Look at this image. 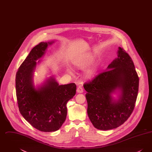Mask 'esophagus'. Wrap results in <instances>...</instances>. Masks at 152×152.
Wrapping results in <instances>:
<instances>
[{
    "instance_id": "obj_1",
    "label": "esophagus",
    "mask_w": 152,
    "mask_h": 152,
    "mask_svg": "<svg viewBox=\"0 0 152 152\" xmlns=\"http://www.w3.org/2000/svg\"><path fill=\"white\" fill-rule=\"evenodd\" d=\"M83 91H84L83 89L81 87H79L77 88V92L78 94H81V93L83 92Z\"/></svg>"
}]
</instances>
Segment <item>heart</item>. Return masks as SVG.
Masks as SVG:
<instances>
[{"mask_svg": "<svg viewBox=\"0 0 152 152\" xmlns=\"http://www.w3.org/2000/svg\"><path fill=\"white\" fill-rule=\"evenodd\" d=\"M92 58L90 56H88L86 58H83L82 59L75 61L74 62L73 64L76 68H77L78 69H83L87 68L88 66L90 65L92 63ZM68 72L70 73L71 74H72V72L71 71V69H68ZM94 71H95V69L94 67H91V68L88 69L86 72V76L88 77L92 76L94 75Z\"/></svg>", "mask_w": 152, "mask_h": 152, "instance_id": "heart-1", "label": "heart"}]
</instances>
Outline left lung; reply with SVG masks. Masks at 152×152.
Here are the masks:
<instances>
[{
  "mask_svg": "<svg viewBox=\"0 0 152 152\" xmlns=\"http://www.w3.org/2000/svg\"><path fill=\"white\" fill-rule=\"evenodd\" d=\"M118 58L107 69L84 88L88 103V115L96 129L107 130L115 129L125 123L134 108L137 97L139 78L134 63L128 53L118 47ZM120 92L115 100L111 94Z\"/></svg>",
  "mask_w": 152,
  "mask_h": 152,
  "instance_id": "obj_1",
  "label": "left lung"
}]
</instances>
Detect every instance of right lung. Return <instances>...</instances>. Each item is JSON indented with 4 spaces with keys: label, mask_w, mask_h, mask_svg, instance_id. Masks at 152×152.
Wrapping results in <instances>:
<instances>
[{
    "label": "right lung",
    "mask_w": 152,
    "mask_h": 152,
    "mask_svg": "<svg viewBox=\"0 0 152 152\" xmlns=\"http://www.w3.org/2000/svg\"><path fill=\"white\" fill-rule=\"evenodd\" d=\"M53 43L41 42L34 47L19 66L15 79L17 102L21 115L33 127L44 132L60 128L67 115L66 103L76 91L75 83L60 86L53 77L37 88L34 85L36 61L43 56L48 45Z\"/></svg>",
    "instance_id": "obj_1"
}]
</instances>
